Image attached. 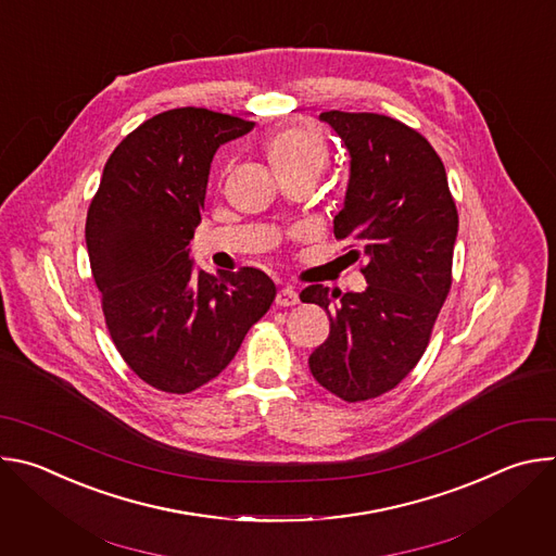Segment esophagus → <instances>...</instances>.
<instances>
[{
  "instance_id": "esophagus-1",
  "label": "esophagus",
  "mask_w": 556,
  "mask_h": 556,
  "mask_svg": "<svg viewBox=\"0 0 556 556\" xmlns=\"http://www.w3.org/2000/svg\"><path fill=\"white\" fill-rule=\"evenodd\" d=\"M277 305H294V303H299V292L294 290V288H290V286H286V288H281L279 292H277Z\"/></svg>"
}]
</instances>
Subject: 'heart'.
Wrapping results in <instances>:
<instances>
[{"mask_svg":"<svg viewBox=\"0 0 556 556\" xmlns=\"http://www.w3.org/2000/svg\"><path fill=\"white\" fill-rule=\"evenodd\" d=\"M266 155L283 180L312 176L316 180L330 161V149L321 131L309 125H286L264 140Z\"/></svg>","mask_w":556,"mask_h":556,"instance_id":"b5f03b06","label":"heart"}]
</instances>
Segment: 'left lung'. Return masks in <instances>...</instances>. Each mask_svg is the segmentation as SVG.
I'll use <instances>...</instances> for the list:
<instances>
[{"label": "left lung", "instance_id": "left-lung-1", "mask_svg": "<svg viewBox=\"0 0 556 556\" xmlns=\"http://www.w3.org/2000/svg\"><path fill=\"white\" fill-rule=\"evenodd\" d=\"M350 151L345 204L334 237L348 240L365 292L301 290L321 305L330 337L307 363L321 387L363 403L399 384L422 358L451 290L457 208L431 142L409 125L371 112H324ZM340 303L332 308L337 299Z\"/></svg>", "mask_w": 556, "mask_h": 556}]
</instances>
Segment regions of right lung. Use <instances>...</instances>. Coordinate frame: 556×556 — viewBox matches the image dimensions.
Here are the masks:
<instances>
[{
  "instance_id": "add662e5",
  "label": "right lung",
  "mask_w": 556,
  "mask_h": 556,
  "mask_svg": "<svg viewBox=\"0 0 556 556\" xmlns=\"http://www.w3.org/2000/svg\"><path fill=\"white\" fill-rule=\"evenodd\" d=\"M253 121L178 108L138 125L112 151L88 208L86 242L110 337L147 384L191 393L213 380L275 301L273 279L195 270L213 155Z\"/></svg>"
}]
</instances>
